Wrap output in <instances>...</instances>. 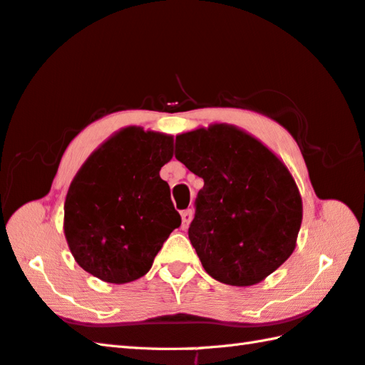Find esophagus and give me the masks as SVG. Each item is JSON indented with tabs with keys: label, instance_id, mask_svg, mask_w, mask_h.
<instances>
[{
	"label": "esophagus",
	"instance_id": "esophagus-1",
	"mask_svg": "<svg viewBox=\"0 0 365 365\" xmlns=\"http://www.w3.org/2000/svg\"><path fill=\"white\" fill-rule=\"evenodd\" d=\"M192 221V210H183L182 212V230H188L190 223Z\"/></svg>",
	"mask_w": 365,
	"mask_h": 365
}]
</instances>
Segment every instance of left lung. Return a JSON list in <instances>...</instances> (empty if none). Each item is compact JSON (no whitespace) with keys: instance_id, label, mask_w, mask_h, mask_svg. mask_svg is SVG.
<instances>
[{"instance_id":"obj_1","label":"left lung","mask_w":365,"mask_h":365,"mask_svg":"<svg viewBox=\"0 0 365 365\" xmlns=\"http://www.w3.org/2000/svg\"><path fill=\"white\" fill-rule=\"evenodd\" d=\"M175 158L204 180L188 237L207 274L252 287L289 258L302 197L272 150L237 126L215 123L178 134Z\"/></svg>"}]
</instances>
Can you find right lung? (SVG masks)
Here are the masks:
<instances>
[{"instance_id":"1","label":"right lung","mask_w":365,"mask_h":365,"mask_svg":"<svg viewBox=\"0 0 365 365\" xmlns=\"http://www.w3.org/2000/svg\"><path fill=\"white\" fill-rule=\"evenodd\" d=\"M174 138L128 126L103 142L69 185L64 237L85 272L123 284L144 277L182 218L160 177Z\"/></svg>"}]
</instances>
